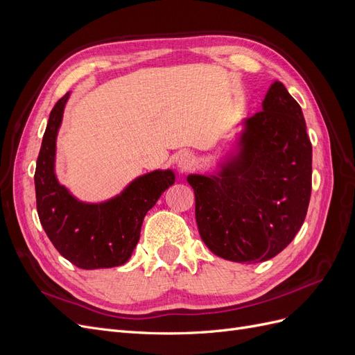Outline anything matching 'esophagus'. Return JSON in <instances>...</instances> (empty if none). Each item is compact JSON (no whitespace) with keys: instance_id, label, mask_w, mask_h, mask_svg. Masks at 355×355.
I'll return each mask as SVG.
<instances>
[{"instance_id":"esophagus-1","label":"esophagus","mask_w":355,"mask_h":355,"mask_svg":"<svg viewBox=\"0 0 355 355\" xmlns=\"http://www.w3.org/2000/svg\"><path fill=\"white\" fill-rule=\"evenodd\" d=\"M192 164H194V157H192V154L189 153H182L179 157H178V166L180 168H188L191 167Z\"/></svg>"}]
</instances>
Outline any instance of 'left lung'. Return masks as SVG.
Listing matches in <instances>:
<instances>
[{
  "label": "left lung",
  "mask_w": 355,
  "mask_h": 355,
  "mask_svg": "<svg viewBox=\"0 0 355 355\" xmlns=\"http://www.w3.org/2000/svg\"><path fill=\"white\" fill-rule=\"evenodd\" d=\"M313 146L299 103L271 84L216 176L189 175L201 240L223 259L263 262L292 243L311 197Z\"/></svg>",
  "instance_id": "8db88e82"
}]
</instances>
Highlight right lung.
<instances>
[{"mask_svg":"<svg viewBox=\"0 0 355 355\" xmlns=\"http://www.w3.org/2000/svg\"><path fill=\"white\" fill-rule=\"evenodd\" d=\"M69 93L51 110L35 168L40 222L56 250L83 270L125 263L141 237L145 214L175 184L171 170H155L135 179L120 196L99 204L73 198L55 175L56 137Z\"/></svg>","mask_w":355,"mask_h":355,"instance_id":"add662e5","label":"right lung"}]
</instances>
